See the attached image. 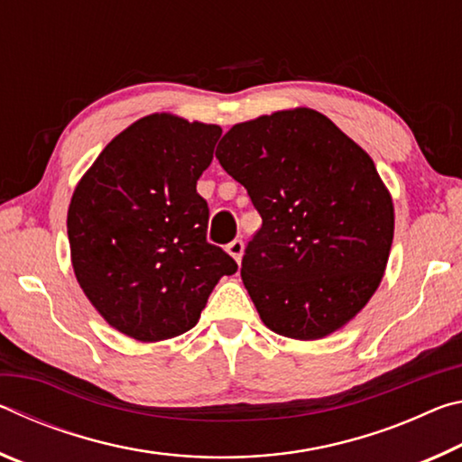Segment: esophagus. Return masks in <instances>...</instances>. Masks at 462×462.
<instances>
[{"label":"esophagus","instance_id":"esophagus-1","mask_svg":"<svg viewBox=\"0 0 462 462\" xmlns=\"http://www.w3.org/2000/svg\"><path fill=\"white\" fill-rule=\"evenodd\" d=\"M226 250H228V254L232 256L234 261L240 263V259H242V253H245V242H242V240H232L230 245L226 246Z\"/></svg>","mask_w":462,"mask_h":462}]
</instances>
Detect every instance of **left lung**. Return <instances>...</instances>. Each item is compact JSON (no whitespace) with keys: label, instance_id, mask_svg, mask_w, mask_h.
Masks as SVG:
<instances>
[{"label":"left lung","instance_id":"1","mask_svg":"<svg viewBox=\"0 0 462 462\" xmlns=\"http://www.w3.org/2000/svg\"><path fill=\"white\" fill-rule=\"evenodd\" d=\"M216 159L263 217L240 269L263 324L295 340L340 330L377 291L393 242L371 156L324 114L293 107L232 126Z\"/></svg>","mask_w":462,"mask_h":462}]
</instances>
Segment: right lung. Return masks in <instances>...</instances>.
Listing matches in <instances>:
<instances>
[{
    "label": "right lung",
    "instance_id": "add662e5",
    "mask_svg": "<svg viewBox=\"0 0 462 462\" xmlns=\"http://www.w3.org/2000/svg\"><path fill=\"white\" fill-rule=\"evenodd\" d=\"M220 134L216 124L144 116L99 152L73 191L75 277L99 316L138 342L191 330L217 281L238 269L206 240L209 209L195 189Z\"/></svg>",
    "mask_w": 462,
    "mask_h": 462
}]
</instances>
